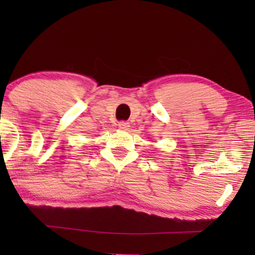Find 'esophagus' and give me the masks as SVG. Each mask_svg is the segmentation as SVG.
Listing matches in <instances>:
<instances>
[{
    "instance_id": "obj_1",
    "label": "esophagus",
    "mask_w": 255,
    "mask_h": 255,
    "mask_svg": "<svg viewBox=\"0 0 255 255\" xmlns=\"http://www.w3.org/2000/svg\"><path fill=\"white\" fill-rule=\"evenodd\" d=\"M118 128H121V130H128V128H130V124L128 123V122H125V121H122V122H120V123H118Z\"/></svg>"
}]
</instances>
